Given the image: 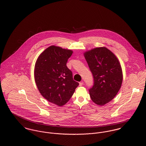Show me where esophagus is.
<instances>
[{
    "mask_svg": "<svg viewBox=\"0 0 146 146\" xmlns=\"http://www.w3.org/2000/svg\"><path fill=\"white\" fill-rule=\"evenodd\" d=\"M83 84V82H80V83H79V86H82Z\"/></svg>",
    "mask_w": 146,
    "mask_h": 146,
    "instance_id": "obj_1",
    "label": "esophagus"
}]
</instances>
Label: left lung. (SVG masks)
I'll return each instance as SVG.
<instances>
[{
	"label": "left lung",
	"instance_id": "1",
	"mask_svg": "<svg viewBox=\"0 0 146 146\" xmlns=\"http://www.w3.org/2000/svg\"><path fill=\"white\" fill-rule=\"evenodd\" d=\"M84 56L94 79L89 90L91 99L98 106H104L111 101L121 88L123 78L121 65L117 56L104 46L86 51Z\"/></svg>",
	"mask_w": 146,
	"mask_h": 146
}]
</instances>
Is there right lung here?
Instances as JSON below:
<instances>
[{
	"label": "right lung",
	"instance_id": "right-lung-1",
	"mask_svg": "<svg viewBox=\"0 0 146 146\" xmlns=\"http://www.w3.org/2000/svg\"><path fill=\"white\" fill-rule=\"evenodd\" d=\"M72 54V50L51 45L39 55L35 64L38 90L47 101L58 106L68 102L79 85L66 66Z\"/></svg>",
	"mask_w": 146,
	"mask_h": 146
}]
</instances>
